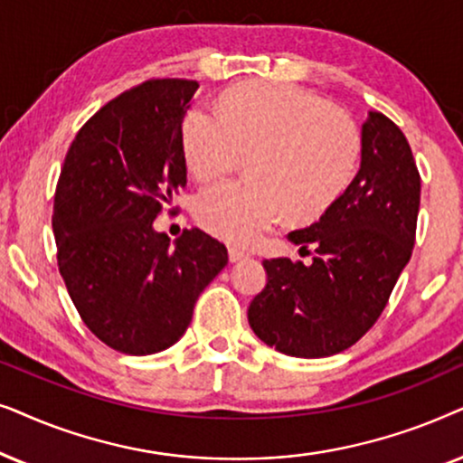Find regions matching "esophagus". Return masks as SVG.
Masks as SVG:
<instances>
[{
    "label": "esophagus",
    "mask_w": 463,
    "mask_h": 463,
    "mask_svg": "<svg viewBox=\"0 0 463 463\" xmlns=\"http://www.w3.org/2000/svg\"><path fill=\"white\" fill-rule=\"evenodd\" d=\"M228 258H231V262H239V260H243V258H248V251H243L239 248H228Z\"/></svg>",
    "instance_id": "obj_1"
}]
</instances>
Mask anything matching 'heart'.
<instances>
[{"instance_id":"obj_1","label":"heart","mask_w":463,"mask_h":463,"mask_svg":"<svg viewBox=\"0 0 463 463\" xmlns=\"http://www.w3.org/2000/svg\"><path fill=\"white\" fill-rule=\"evenodd\" d=\"M186 167L199 182L231 174L248 158V184H222L196 199V220L212 235L250 243L281 213L309 224L354 180L360 133L316 92L289 84L243 82L222 92L215 114L190 109L182 122Z\"/></svg>"}]
</instances>
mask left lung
I'll list each match as a JSON object with an SVG mask.
<instances>
[{
  "label": "left lung",
  "mask_w": 463,
  "mask_h": 463,
  "mask_svg": "<svg viewBox=\"0 0 463 463\" xmlns=\"http://www.w3.org/2000/svg\"><path fill=\"white\" fill-rule=\"evenodd\" d=\"M421 196L404 133L381 112L362 125L360 171L316 224L288 235L313 262L264 260L267 286L250 303L256 336L294 357H328L360 341L409 264Z\"/></svg>",
  "instance_id": "8db88e82"
}]
</instances>
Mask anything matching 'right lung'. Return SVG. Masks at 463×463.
Wrapping results in <instances>:
<instances>
[{"label":"right lung","mask_w":463,"mask_h":463,"mask_svg":"<svg viewBox=\"0 0 463 463\" xmlns=\"http://www.w3.org/2000/svg\"><path fill=\"white\" fill-rule=\"evenodd\" d=\"M194 80H147L80 128L54 193L52 231L67 292L108 347L150 355L186 332L228 251L199 228L171 245L154 231L186 186L182 122Z\"/></svg>","instance_id":"right-lung-1"}]
</instances>
